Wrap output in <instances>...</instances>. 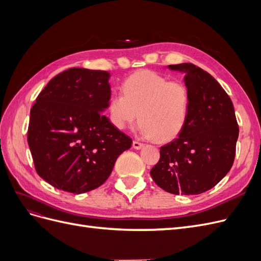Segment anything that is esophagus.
I'll use <instances>...</instances> for the list:
<instances>
[{
    "mask_svg": "<svg viewBox=\"0 0 261 261\" xmlns=\"http://www.w3.org/2000/svg\"><path fill=\"white\" fill-rule=\"evenodd\" d=\"M145 145L143 144V143H140V141H138V140H134L133 141V147L134 148H135V149H141V148H143Z\"/></svg>",
    "mask_w": 261,
    "mask_h": 261,
    "instance_id": "obj_1",
    "label": "esophagus"
}]
</instances>
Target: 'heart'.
Instances as JSON below:
<instances>
[{"mask_svg": "<svg viewBox=\"0 0 261 261\" xmlns=\"http://www.w3.org/2000/svg\"><path fill=\"white\" fill-rule=\"evenodd\" d=\"M123 93L109 100L110 121L118 129L135 123L147 138L169 141L176 138L188 121L191 93L180 81H169L152 70H138L125 80Z\"/></svg>", "mask_w": 261, "mask_h": 261, "instance_id": "b5f03b06", "label": "heart"}]
</instances>
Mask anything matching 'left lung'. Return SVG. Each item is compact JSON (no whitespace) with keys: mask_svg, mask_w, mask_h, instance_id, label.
<instances>
[{"mask_svg":"<svg viewBox=\"0 0 261 261\" xmlns=\"http://www.w3.org/2000/svg\"><path fill=\"white\" fill-rule=\"evenodd\" d=\"M169 68L185 73L191 110L178 137L160 148V160L150 174L165 192L198 195L215 187L231 170L239 125L231 98L206 70L191 63Z\"/></svg>","mask_w":261,"mask_h":261,"instance_id":"1","label":"left lung"}]
</instances>
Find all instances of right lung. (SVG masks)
Here are the masks:
<instances>
[{
	"label": "right lung",
	"mask_w": 261,
	"mask_h": 261,
	"mask_svg": "<svg viewBox=\"0 0 261 261\" xmlns=\"http://www.w3.org/2000/svg\"><path fill=\"white\" fill-rule=\"evenodd\" d=\"M106 70L73 67L53 77L30 110L28 145L38 175L83 194L101 186L133 140L102 113L111 88Z\"/></svg>",
	"instance_id": "add662e5"
}]
</instances>
